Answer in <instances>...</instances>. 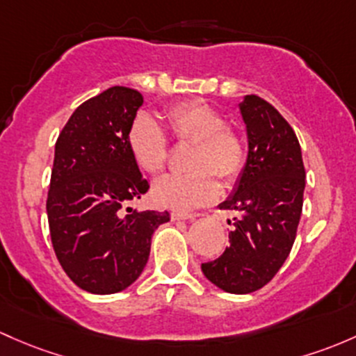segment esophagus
I'll return each mask as SVG.
<instances>
[{"label":"esophagus","mask_w":356,"mask_h":356,"mask_svg":"<svg viewBox=\"0 0 356 356\" xmlns=\"http://www.w3.org/2000/svg\"><path fill=\"white\" fill-rule=\"evenodd\" d=\"M170 216H172V220H174V222H179V220H194V218H197V213H182V211H172L170 213Z\"/></svg>","instance_id":"esophagus-1"}]
</instances>
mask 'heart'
<instances>
[{"mask_svg":"<svg viewBox=\"0 0 356 356\" xmlns=\"http://www.w3.org/2000/svg\"><path fill=\"white\" fill-rule=\"evenodd\" d=\"M168 124L179 141L196 143L191 152V174L167 175L153 186L152 196L162 207L194 209L216 200L220 194L218 175L223 182L238 177L245 165L244 138L227 128V119L218 111L200 100L182 102L168 111ZM128 148L136 165L156 175L165 168L168 159L167 136L162 126L149 114H138L129 124Z\"/></svg>","mask_w":356,"mask_h":356,"instance_id":"1","label":"heart"}]
</instances>
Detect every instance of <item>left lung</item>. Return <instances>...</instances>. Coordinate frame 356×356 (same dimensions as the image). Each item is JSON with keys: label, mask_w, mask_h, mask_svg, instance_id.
I'll list each match as a JSON object with an SVG mask.
<instances>
[{"label": "left lung", "mask_w": 356, "mask_h": 356, "mask_svg": "<svg viewBox=\"0 0 356 356\" xmlns=\"http://www.w3.org/2000/svg\"><path fill=\"white\" fill-rule=\"evenodd\" d=\"M238 109L249 152L220 208L241 216L234 218L225 252L201 269L220 290L244 295L271 282L290 254L304 204L305 168L297 134L271 104L245 95Z\"/></svg>", "instance_id": "obj_1"}]
</instances>
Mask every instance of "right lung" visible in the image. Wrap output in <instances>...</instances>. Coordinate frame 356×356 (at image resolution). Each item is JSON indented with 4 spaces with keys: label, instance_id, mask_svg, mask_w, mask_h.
Masks as SVG:
<instances>
[{
    "label": "right lung",
    "instance_id": "1",
    "mask_svg": "<svg viewBox=\"0 0 356 356\" xmlns=\"http://www.w3.org/2000/svg\"><path fill=\"white\" fill-rule=\"evenodd\" d=\"M141 106L136 90L107 88L71 114L56 141L46 204L52 247L71 282L90 293L133 285L153 232L170 220L128 207L149 188L126 141Z\"/></svg>",
    "mask_w": 356,
    "mask_h": 356
}]
</instances>
